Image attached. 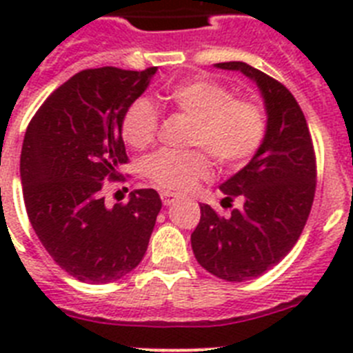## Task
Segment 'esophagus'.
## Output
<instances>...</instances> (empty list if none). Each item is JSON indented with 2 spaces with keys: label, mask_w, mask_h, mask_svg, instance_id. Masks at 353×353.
Segmentation results:
<instances>
[{
  "label": "esophagus",
  "mask_w": 353,
  "mask_h": 353,
  "mask_svg": "<svg viewBox=\"0 0 353 353\" xmlns=\"http://www.w3.org/2000/svg\"><path fill=\"white\" fill-rule=\"evenodd\" d=\"M161 198H162V203L166 205V207H170V205H173L174 201H179L180 196L174 194V192H161Z\"/></svg>",
  "instance_id": "obj_1"
}]
</instances>
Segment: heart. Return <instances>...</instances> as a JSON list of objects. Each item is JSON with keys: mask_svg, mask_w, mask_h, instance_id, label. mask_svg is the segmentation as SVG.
Segmentation results:
<instances>
[{"mask_svg": "<svg viewBox=\"0 0 353 353\" xmlns=\"http://www.w3.org/2000/svg\"><path fill=\"white\" fill-rule=\"evenodd\" d=\"M162 104L192 118L189 145L203 146L221 164H240L256 154L267 134V113L260 102L232 97L223 83L205 77L183 79L161 92ZM157 109L146 99L134 101L121 118V138L134 150L155 141ZM146 179L161 189L187 191L208 176L210 159L201 148L189 152L161 150L145 161Z\"/></svg>", "mask_w": 353, "mask_h": 353, "instance_id": "heart-1", "label": "heart"}]
</instances>
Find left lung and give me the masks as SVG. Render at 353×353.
I'll use <instances>...</instances> for the list:
<instances>
[{
	"mask_svg": "<svg viewBox=\"0 0 353 353\" xmlns=\"http://www.w3.org/2000/svg\"><path fill=\"white\" fill-rule=\"evenodd\" d=\"M258 84L267 109V134L248 166L221 185L224 201L240 199L230 217L199 205L191 235L198 263L224 281H249L292 251L310 217L316 189V159L307 121L279 81L244 61L217 63ZM232 207V205H230Z\"/></svg>",
	"mask_w": 353,
	"mask_h": 353,
	"instance_id": "8db88e82",
	"label": "left lung"
}]
</instances>
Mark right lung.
<instances>
[{
	"mask_svg": "<svg viewBox=\"0 0 353 353\" xmlns=\"http://www.w3.org/2000/svg\"><path fill=\"white\" fill-rule=\"evenodd\" d=\"M157 67L88 68L72 76L31 118L21 152L24 205L37 236L83 283L117 281L145 256L162 201L154 189L105 207L104 180L127 164L121 118Z\"/></svg>",
	"mask_w": 353,
	"mask_h": 353,
	"instance_id": "obj_1",
	"label": "right lung"
}]
</instances>
